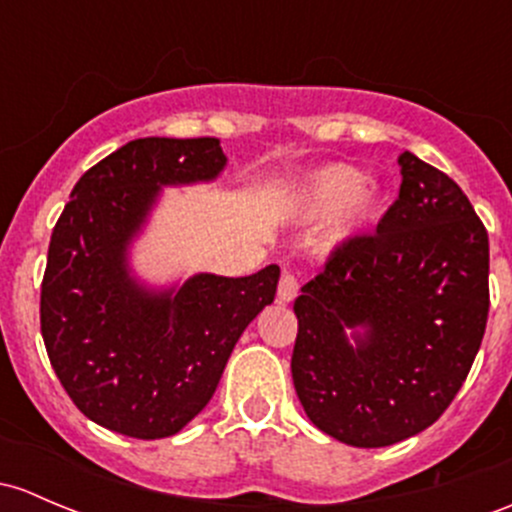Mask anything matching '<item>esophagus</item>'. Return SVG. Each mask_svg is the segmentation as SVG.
<instances>
[{"mask_svg": "<svg viewBox=\"0 0 512 512\" xmlns=\"http://www.w3.org/2000/svg\"><path fill=\"white\" fill-rule=\"evenodd\" d=\"M299 294V279H297V272L292 270H284L282 277H279V289H277V297L279 301H284V304H289L294 297Z\"/></svg>", "mask_w": 512, "mask_h": 512, "instance_id": "obj_1", "label": "esophagus"}]
</instances>
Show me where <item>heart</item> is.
<instances>
[{
  "label": "heart",
  "mask_w": 512,
  "mask_h": 512,
  "mask_svg": "<svg viewBox=\"0 0 512 512\" xmlns=\"http://www.w3.org/2000/svg\"><path fill=\"white\" fill-rule=\"evenodd\" d=\"M380 196L373 186L360 181V171L348 164H331L309 176L301 193V211L306 218H324L336 213L331 233L336 238L351 233L360 223L373 218Z\"/></svg>",
  "instance_id": "b5f03b06"
}]
</instances>
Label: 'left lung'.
I'll list each match as a JSON object with an SVG mask.
<instances>
[{"label":"left lung","instance_id":"8db88e82","mask_svg":"<svg viewBox=\"0 0 512 512\" xmlns=\"http://www.w3.org/2000/svg\"><path fill=\"white\" fill-rule=\"evenodd\" d=\"M373 235L328 255L294 301L292 378L328 437L378 449L444 414L488 321V233L466 193L410 152ZM348 327L354 343L347 341Z\"/></svg>","mask_w":512,"mask_h":512}]
</instances>
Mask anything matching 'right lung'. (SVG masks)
<instances>
[{"mask_svg":"<svg viewBox=\"0 0 512 512\" xmlns=\"http://www.w3.org/2000/svg\"><path fill=\"white\" fill-rule=\"evenodd\" d=\"M220 139L144 137L80 176L41 282V336L73 405L134 439L181 432L213 397L247 324L272 304L279 267L250 277L196 274L152 292L127 270V247L161 186L211 181Z\"/></svg>","mask_w":512,"mask_h":512,"instance_id":"obj_1","label":"right lung"}]
</instances>
